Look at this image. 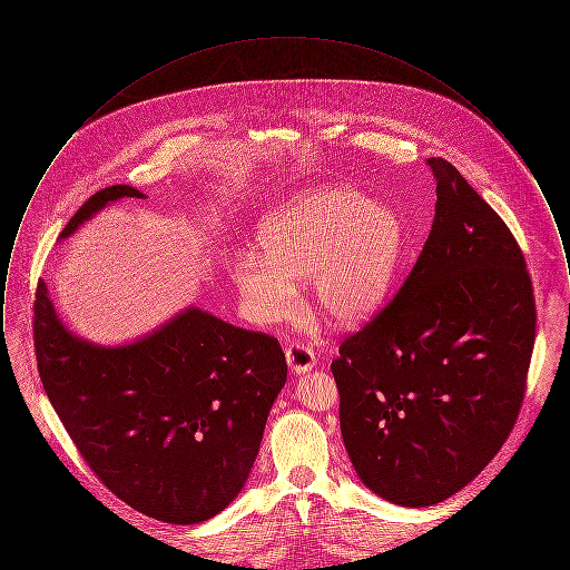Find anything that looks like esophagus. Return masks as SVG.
Listing matches in <instances>:
<instances>
[{
  "mask_svg": "<svg viewBox=\"0 0 570 570\" xmlns=\"http://www.w3.org/2000/svg\"><path fill=\"white\" fill-rule=\"evenodd\" d=\"M286 363L288 367L295 372V374H305L309 372L314 365H316V354L312 348L293 342L288 348H286Z\"/></svg>",
  "mask_w": 570,
  "mask_h": 570,
  "instance_id": "esophagus-1",
  "label": "esophagus"
}]
</instances>
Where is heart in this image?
Masks as SVG:
<instances>
[{"label": "heart", "instance_id": "b5f03b06", "mask_svg": "<svg viewBox=\"0 0 570 570\" xmlns=\"http://www.w3.org/2000/svg\"><path fill=\"white\" fill-rule=\"evenodd\" d=\"M402 239L389 207L353 188L325 186L265 217L256 228L258 254H235L228 275L256 323L288 318L297 301L293 282L307 279L323 321L361 325L389 293Z\"/></svg>", "mask_w": 570, "mask_h": 570}]
</instances>
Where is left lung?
<instances>
[{"instance_id":"obj_1","label":"left lung","mask_w":570,"mask_h":570,"mask_svg":"<svg viewBox=\"0 0 570 570\" xmlns=\"http://www.w3.org/2000/svg\"><path fill=\"white\" fill-rule=\"evenodd\" d=\"M435 216L402 291L331 363L361 483L410 509L465 488L515 425L537 335L515 237L460 170L428 158Z\"/></svg>"}]
</instances>
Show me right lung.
<instances>
[{
    "label": "right lung",
    "mask_w": 570,
    "mask_h": 570,
    "mask_svg": "<svg viewBox=\"0 0 570 570\" xmlns=\"http://www.w3.org/2000/svg\"><path fill=\"white\" fill-rule=\"evenodd\" d=\"M121 198L145 194L96 191L59 239ZM33 340L51 406L117 498L142 515L190 525L239 495L286 384L277 340L190 305L132 342L102 346L66 326L42 279Z\"/></svg>",
    "instance_id": "right-lung-1"
}]
</instances>
